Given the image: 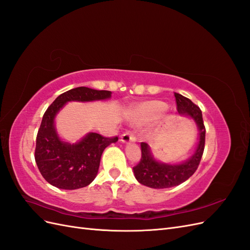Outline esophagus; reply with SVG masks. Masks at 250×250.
Segmentation results:
<instances>
[{
	"label": "esophagus",
	"mask_w": 250,
	"mask_h": 250,
	"mask_svg": "<svg viewBox=\"0 0 250 250\" xmlns=\"http://www.w3.org/2000/svg\"><path fill=\"white\" fill-rule=\"evenodd\" d=\"M121 141H122L123 143L134 142L135 141V135L132 131H126L122 134V137H121Z\"/></svg>",
	"instance_id": "1"
}]
</instances>
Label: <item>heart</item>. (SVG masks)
Wrapping results in <instances>:
<instances>
[{"instance_id": "heart-1", "label": "heart", "mask_w": 250, "mask_h": 250, "mask_svg": "<svg viewBox=\"0 0 250 250\" xmlns=\"http://www.w3.org/2000/svg\"><path fill=\"white\" fill-rule=\"evenodd\" d=\"M164 107V104L160 102H149L141 105L138 108V112L142 117H151L155 115L156 112L162 111Z\"/></svg>"}]
</instances>
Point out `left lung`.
Returning a JSON list of instances; mask_svg holds the SVG:
<instances>
[{
	"mask_svg": "<svg viewBox=\"0 0 250 250\" xmlns=\"http://www.w3.org/2000/svg\"><path fill=\"white\" fill-rule=\"evenodd\" d=\"M176 101V108L179 113L191 117L197 123L200 131L198 147L194 155L184 164L168 165L156 162L150 153L146 143H141V161L133 167L135 178L144 186L153 188H166L175 187L190 178L197 170L206 144V126L203 124L201 109L190 99L183 95L174 93Z\"/></svg>",
	"mask_w": 250,
	"mask_h": 250,
	"instance_id": "8db88e82",
	"label": "left lung"
}]
</instances>
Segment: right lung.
Returning a JSON list of instances; mask_svg holds the SVG:
<instances>
[{
    "instance_id": "add662e5",
    "label": "right lung",
    "mask_w": 250,
    "mask_h": 250,
    "mask_svg": "<svg viewBox=\"0 0 250 250\" xmlns=\"http://www.w3.org/2000/svg\"><path fill=\"white\" fill-rule=\"evenodd\" d=\"M109 90H97L80 86L58 96L44 112L36 137L34 157L42 177L49 184L63 190H76L88 186L95 179L101 155L118 137H103L88 133L78 144L63 143L57 137L54 117L67 101H94L110 97Z\"/></svg>"
}]
</instances>
